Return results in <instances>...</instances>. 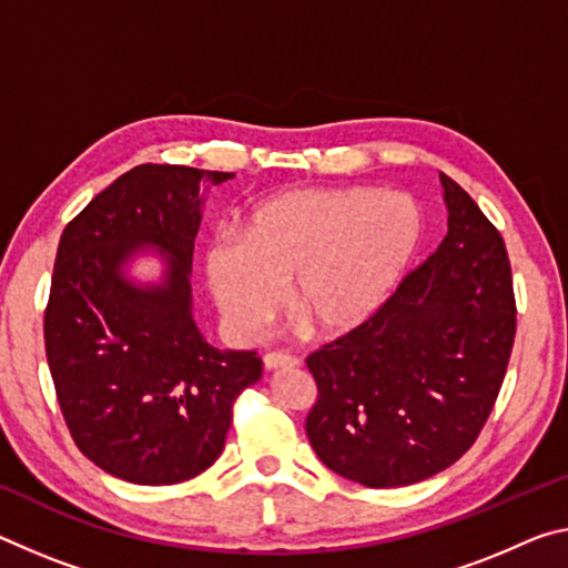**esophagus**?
<instances>
[{
	"label": "esophagus",
	"instance_id": "obj_1",
	"mask_svg": "<svg viewBox=\"0 0 568 568\" xmlns=\"http://www.w3.org/2000/svg\"><path fill=\"white\" fill-rule=\"evenodd\" d=\"M265 368L267 372H277V368H295L301 362L291 354H281V351H273V354H265Z\"/></svg>",
	"mask_w": 568,
	"mask_h": 568
}]
</instances>
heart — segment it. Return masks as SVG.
Segmentation results:
<instances>
[{
  "mask_svg": "<svg viewBox=\"0 0 568 568\" xmlns=\"http://www.w3.org/2000/svg\"><path fill=\"white\" fill-rule=\"evenodd\" d=\"M422 240L407 194L295 189L257 204L240 235L206 250V285L227 328L255 341L285 301L313 336L362 326L397 287Z\"/></svg>",
  "mask_w": 568,
  "mask_h": 568,
  "instance_id": "b5f03b06",
  "label": "heart"
}]
</instances>
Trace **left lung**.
<instances>
[{
  "label": "left lung",
  "mask_w": 568,
  "mask_h": 568,
  "mask_svg": "<svg viewBox=\"0 0 568 568\" xmlns=\"http://www.w3.org/2000/svg\"><path fill=\"white\" fill-rule=\"evenodd\" d=\"M447 235L382 308L305 358L318 399L305 435L321 463L366 488H399L473 447L516 338V295L500 232L439 174Z\"/></svg>",
  "instance_id": "obj_1"
}]
</instances>
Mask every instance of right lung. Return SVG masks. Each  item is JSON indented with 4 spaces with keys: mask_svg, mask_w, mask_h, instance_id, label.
Wrapping results in <instances>:
<instances>
[{
    "mask_svg": "<svg viewBox=\"0 0 568 568\" xmlns=\"http://www.w3.org/2000/svg\"><path fill=\"white\" fill-rule=\"evenodd\" d=\"M235 174L141 164L62 230L44 351L58 404L90 463L139 485H174L217 460L232 404L263 376L255 351L210 346L192 318L200 189ZM143 246L168 257L161 284L122 273Z\"/></svg>",
    "mask_w": 568,
    "mask_h": 568,
    "instance_id": "obj_1",
    "label": "right lung"
}]
</instances>
